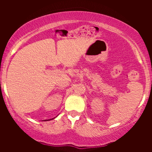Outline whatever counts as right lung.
<instances>
[{
  "label": "right lung",
  "instance_id": "add662e5",
  "mask_svg": "<svg viewBox=\"0 0 152 152\" xmlns=\"http://www.w3.org/2000/svg\"><path fill=\"white\" fill-rule=\"evenodd\" d=\"M47 121H48V120H47Z\"/></svg>",
  "mask_w": 152,
  "mask_h": 152
}]
</instances>
